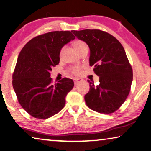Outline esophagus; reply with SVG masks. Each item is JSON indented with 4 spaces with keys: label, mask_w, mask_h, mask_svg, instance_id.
Wrapping results in <instances>:
<instances>
[{
    "label": "esophagus",
    "mask_w": 151,
    "mask_h": 151,
    "mask_svg": "<svg viewBox=\"0 0 151 151\" xmlns=\"http://www.w3.org/2000/svg\"><path fill=\"white\" fill-rule=\"evenodd\" d=\"M82 81V80H81V79H80V78H74L73 79L74 83H75L76 85L78 84V83H80V81Z\"/></svg>",
    "instance_id": "obj_1"
}]
</instances>
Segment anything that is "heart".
Returning a JSON list of instances; mask_svg holds the SVG:
<instances>
[{
  "label": "heart",
  "mask_w": 151,
  "mask_h": 151,
  "mask_svg": "<svg viewBox=\"0 0 151 151\" xmlns=\"http://www.w3.org/2000/svg\"><path fill=\"white\" fill-rule=\"evenodd\" d=\"M88 47L87 45H86V43L84 41H83L81 40H77L76 41H75V43H74V47H75V49H76V51H77L80 50V49H81L83 47ZM63 51V49H62L60 51L59 55L60 56L62 55ZM81 68L80 66L75 65V66L71 67L70 69V71L73 74H75V75H79V74L81 73Z\"/></svg>",
  "instance_id": "b5f03b06"
}]
</instances>
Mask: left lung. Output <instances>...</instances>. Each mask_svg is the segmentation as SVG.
<instances>
[{
    "instance_id": "1",
    "label": "left lung",
    "mask_w": 151,
    "mask_h": 151,
    "mask_svg": "<svg viewBox=\"0 0 151 151\" xmlns=\"http://www.w3.org/2000/svg\"><path fill=\"white\" fill-rule=\"evenodd\" d=\"M90 49V65L100 76L99 83L90 80V91L85 101L90 109L102 114L116 111L128 97L132 81V69L120 41L99 29L72 31Z\"/></svg>"
}]
</instances>
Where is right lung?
<instances>
[{
  "label": "right lung",
  "instance_id": "add662e5",
  "mask_svg": "<svg viewBox=\"0 0 151 151\" xmlns=\"http://www.w3.org/2000/svg\"><path fill=\"white\" fill-rule=\"evenodd\" d=\"M74 39L71 31L49 32L31 39L20 52L13 74V86L19 103L33 117L47 119L65 106L73 81L64 78L53 83L50 71L59 63L63 46Z\"/></svg>",
  "mask_w": 151,
  "mask_h": 151
}]
</instances>
